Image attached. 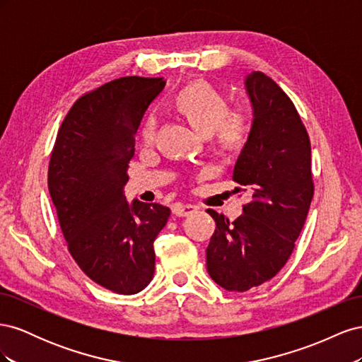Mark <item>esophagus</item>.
Here are the masks:
<instances>
[{
  "instance_id": "esophagus-1",
  "label": "esophagus",
  "mask_w": 362,
  "mask_h": 362,
  "mask_svg": "<svg viewBox=\"0 0 362 362\" xmlns=\"http://www.w3.org/2000/svg\"><path fill=\"white\" fill-rule=\"evenodd\" d=\"M172 211H173V214L177 216V217H187V216H190V214H193L196 211V208L193 205L177 204V205H173Z\"/></svg>"
}]
</instances>
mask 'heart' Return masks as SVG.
Returning a JSON list of instances; mask_svg holds the SVG:
<instances>
[{
    "mask_svg": "<svg viewBox=\"0 0 362 362\" xmlns=\"http://www.w3.org/2000/svg\"><path fill=\"white\" fill-rule=\"evenodd\" d=\"M175 110L180 112L190 125L202 134L210 136L214 144L228 152L242 149L250 136V116L243 108L229 110L225 93L206 81H193L175 95ZM157 122L146 116L140 125V141L151 146L156 141Z\"/></svg>",
    "mask_w": 362,
    "mask_h": 362,
    "instance_id": "1",
    "label": "heart"
}]
</instances>
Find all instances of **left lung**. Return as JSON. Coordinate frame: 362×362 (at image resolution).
Instances as JSON below:
<instances>
[{
	"mask_svg": "<svg viewBox=\"0 0 362 362\" xmlns=\"http://www.w3.org/2000/svg\"><path fill=\"white\" fill-rule=\"evenodd\" d=\"M254 124L233 180L250 202L234 222L206 210L216 229L206 247V270L228 291H247L286 266L314 196L311 144L293 101L270 76L247 75Z\"/></svg>",
	"mask_w": 362,
	"mask_h": 362,
	"instance_id": "obj_1",
	"label": "left lung"
}]
</instances>
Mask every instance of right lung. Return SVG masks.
Listing matches in <instances>:
<instances>
[{"label":"right lung","mask_w":362,"mask_h":362,"mask_svg":"<svg viewBox=\"0 0 362 362\" xmlns=\"http://www.w3.org/2000/svg\"><path fill=\"white\" fill-rule=\"evenodd\" d=\"M163 78L122 76L86 92L59 128L48 190L68 250L98 286L136 294L154 278V242L168 206L134 201L124 187L136 133Z\"/></svg>","instance_id":"1"}]
</instances>
